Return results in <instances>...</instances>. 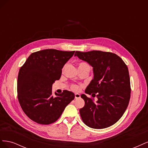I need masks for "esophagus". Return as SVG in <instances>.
Returning <instances> with one entry per match:
<instances>
[{
	"instance_id": "obj_1",
	"label": "esophagus",
	"mask_w": 148,
	"mask_h": 148,
	"mask_svg": "<svg viewBox=\"0 0 148 148\" xmlns=\"http://www.w3.org/2000/svg\"><path fill=\"white\" fill-rule=\"evenodd\" d=\"M80 97H81V96H80L79 94H78V93H75V99H78V98H79Z\"/></svg>"
}]
</instances>
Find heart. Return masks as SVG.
Instances as JSON below:
<instances>
[{
	"label": "heart",
	"mask_w": 148,
	"mask_h": 148,
	"mask_svg": "<svg viewBox=\"0 0 148 148\" xmlns=\"http://www.w3.org/2000/svg\"><path fill=\"white\" fill-rule=\"evenodd\" d=\"M82 67H88V68L90 69V66H89V65L87 63H85V62H81V63L78 64V68H82ZM71 88H72L73 90L77 91L78 89V86L77 85H72Z\"/></svg>",
	"instance_id": "b5f03b06"
}]
</instances>
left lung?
Returning <instances> with one entry per match:
<instances>
[{
	"mask_svg": "<svg viewBox=\"0 0 148 148\" xmlns=\"http://www.w3.org/2000/svg\"><path fill=\"white\" fill-rule=\"evenodd\" d=\"M75 56L92 67L94 77L85 93L97 98L95 102L84 94L81 95L85 102L79 109L82 120L95 129L112 126L122 117L130 98L127 66L119 56L108 52L76 51Z\"/></svg>",
	"mask_w": 148,
	"mask_h": 148,
	"instance_id": "8db88e82",
	"label": "left lung"
}]
</instances>
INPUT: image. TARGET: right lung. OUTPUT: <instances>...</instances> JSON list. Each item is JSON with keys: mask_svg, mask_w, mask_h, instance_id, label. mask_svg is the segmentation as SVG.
<instances>
[{"mask_svg": "<svg viewBox=\"0 0 148 148\" xmlns=\"http://www.w3.org/2000/svg\"><path fill=\"white\" fill-rule=\"evenodd\" d=\"M75 51L45 49L33 52L19 71L18 99L28 117L38 123L55 122L66 106L74 99L75 94L64 90L52 95V87L59 80L62 69Z\"/></svg>", "mask_w": 148, "mask_h": 148, "instance_id": "add662e5", "label": "right lung"}]
</instances>
